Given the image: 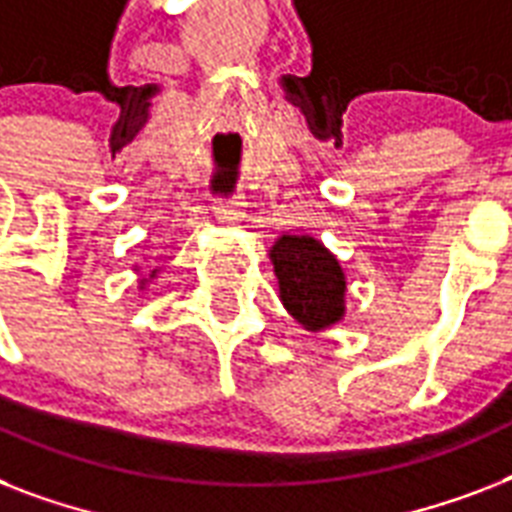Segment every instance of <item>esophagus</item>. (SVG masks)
I'll list each match as a JSON object with an SVG mask.
<instances>
[{
    "mask_svg": "<svg viewBox=\"0 0 512 512\" xmlns=\"http://www.w3.org/2000/svg\"><path fill=\"white\" fill-rule=\"evenodd\" d=\"M215 215L217 220H223V223H233V220H239L241 217V201L239 193H217L215 196Z\"/></svg>",
    "mask_w": 512,
    "mask_h": 512,
    "instance_id": "obj_1",
    "label": "esophagus"
}]
</instances>
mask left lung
<instances>
[{"label":"left lung","mask_w":512,"mask_h":512,"mask_svg":"<svg viewBox=\"0 0 512 512\" xmlns=\"http://www.w3.org/2000/svg\"><path fill=\"white\" fill-rule=\"evenodd\" d=\"M279 276L281 303L308 329H321L342 319L345 276L335 255L311 236H281L271 249Z\"/></svg>","instance_id":"left-lung-1"}]
</instances>
